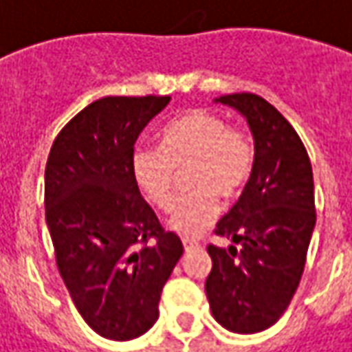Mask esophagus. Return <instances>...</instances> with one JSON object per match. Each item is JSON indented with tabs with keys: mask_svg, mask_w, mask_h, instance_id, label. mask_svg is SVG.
Instances as JSON below:
<instances>
[{
	"mask_svg": "<svg viewBox=\"0 0 352 352\" xmlns=\"http://www.w3.org/2000/svg\"><path fill=\"white\" fill-rule=\"evenodd\" d=\"M183 247H185V251H191V249H199L201 245H199V241H195V239L183 237Z\"/></svg>",
	"mask_w": 352,
	"mask_h": 352,
	"instance_id": "esophagus-1",
	"label": "esophagus"
}]
</instances>
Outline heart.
I'll list each match as a JSON object with an SVG mask.
<instances>
[{
    "label": "heart",
    "mask_w": 352,
    "mask_h": 352,
    "mask_svg": "<svg viewBox=\"0 0 352 352\" xmlns=\"http://www.w3.org/2000/svg\"><path fill=\"white\" fill-rule=\"evenodd\" d=\"M255 163L253 143L221 115L191 109L175 117L159 135V147H137L131 173L141 193L159 209L173 203L177 173L187 167V189L171 211L169 229L197 237L215 223L219 199L231 201L249 183Z\"/></svg>",
    "instance_id": "1"
}]
</instances>
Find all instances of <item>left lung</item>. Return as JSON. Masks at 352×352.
<instances>
[{
  "instance_id": "obj_1",
  "label": "left lung",
  "mask_w": 352,
  "mask_h": 352,
  "mask_svg": "<svg viewBox=\"0 0 352 352\" xmlns=\"http://www.w3.org/2000/svg\"><path fill=\"white\" fill-rule=\"evenodd\" d=\"M237 109L255 141L249 183L215 233L239 245H209L205 280L211 313L233 333L251 335L280 319L293 299L315 229V185L307 149L293 125L263 97L215 99Z\"/></svg>"
}]
</instances>
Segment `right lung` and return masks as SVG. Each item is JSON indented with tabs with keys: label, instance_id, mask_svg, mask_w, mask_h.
I'll use <instances>...</instances> for the list:
<instances>
[{
	"label": "right lung",
	"instance_id": "obj_1",
	"mask_svg": "<svg viewBox=\"0 0 352 352\" xmlns=\"http://www.w3.org/2000/svg\"><path fill=\"white\" fill-rule=\"evenodd\" d=\"M169 95L103 97L59 131L45 165V221L59 275L83 320L131 341L159 317L183 243L165 231L131 173L133 145Z\"/></svg>",
	"mask_w": 352,
	"mask_h": 352
}]
</instances>
